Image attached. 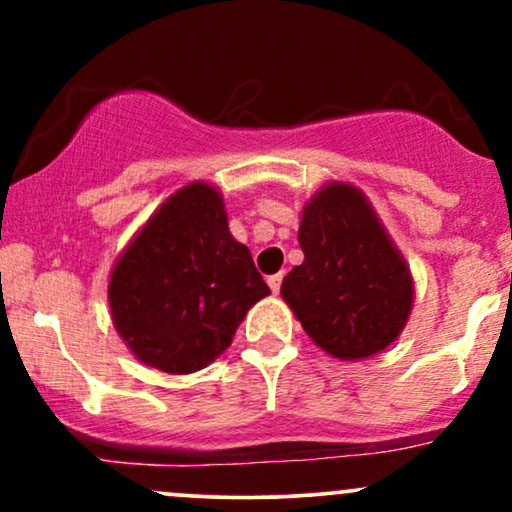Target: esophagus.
I'll list each match as a JSON object with an SVG mask.
<instances>
[{
  "label": "esophagus",
  "instance_id": "34e87169",
  "mask_svg": "<svg viewBox=\"0 0 512 512\" xmlns=\"http://www.w3.org/2000/svg\"><path fill=\"white\" fill-rule=\"evenodd\" d=\"M281 281H284V272H279V274H272L267 279V284H269V289H272L274 293H279V289H281Z\"/></svg>",
  "mask_w": 512,
  "mask_h": 512
}]
</instances>
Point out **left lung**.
I'll use <instances>...</instances> for the list:
<instances>
[{"label": "left lung", "instance_id": "obj_1", "mask_svg": "<svg viewBox=\"0 0 512 512\" xmlns=\"http://www.w3.org/2000/svg\"><path fill=\"white\" fill-rule=\"evenodd\" d=\"M303 264L284 276L281 298L322 351L358 361L385 351L407 325L414 284L361 190L330 182L305 204Z\"/></svg>", "mask_w": 512, "mask_h": 512}]
</instances>
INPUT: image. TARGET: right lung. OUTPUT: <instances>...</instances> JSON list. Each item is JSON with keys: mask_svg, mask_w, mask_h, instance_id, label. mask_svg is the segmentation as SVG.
<instances>
[{"mask_svg": "<svg viewBox=\"0 0 512 512\" xmlns=\"http://www.w3.org/2000/svg\"><path fill=\"white\" fill-rule=\"evenodd\" d=\"M267 293L209 182H190L156 209L108 284L117 334L139 361L170 375L207 368Z\"/></svg>", "mask_w": 512, "mask_h": 512, "instance_id": "1", "label": "right lung"}]
</instances>
